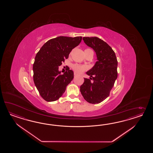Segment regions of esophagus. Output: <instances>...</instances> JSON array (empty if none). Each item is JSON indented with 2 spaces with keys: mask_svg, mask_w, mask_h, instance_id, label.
<instances>
[{
  "mask_svg": "<svg viewBox=\"0 0 153 153\" xmlns=\"http://www.w3.org/2000/svg\"><path fill=\"white\" fill-rule=\"evenodd\" d=\"M77 76H78V74H76V73H74V77H77Z\"/></svg>",
  "mask_w": 153,
  "mask_h": 153,
  "instance_id": "obj_1",
  "label": "esophagus"
}]
</instances>
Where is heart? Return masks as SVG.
Masks as SVG:
<instances>
[{
  "mask_svg": "<svg viewBox=\"0 0 153 153\" xmlns=\"http://www.w3.org/2000/svg\"><path fill=\"white\" fill-rule=\"evenodd\" d=\"M91 51V50L90 49H86L85 51ZM72 68L74 71L75 73L78 74H81L85 71L87 70L86 67L82 65H79V64H74V65H72Z\"/></svg>",
  "mask_w": 153,
  "mask_h": 153,
  "instance_id": "b5f03b06",
  "label": "heart"
}]
</instances>
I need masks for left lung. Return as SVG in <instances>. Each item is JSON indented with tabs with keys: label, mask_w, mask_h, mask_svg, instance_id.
Here are the masks:
<instances>
[{
	"label": "left lung",
	"mask_w": 153,
	"mask_h": 153,
	"mask_svg": "<svg viewBox=\"0 0 153 153\" xmlns=\"http://www.w3.org/2000/svg\"><path fill=\"white\" fill-rule=\"evenodd\" d=\"M83 40L95 51L97 61L86 72L90 77L84 78L80 91L89 103L97 104L109 96L118 76V61L111 47L102 39L97 37H83Z\"/></svg>",
	"instance_id": "1"
}]
</instances>
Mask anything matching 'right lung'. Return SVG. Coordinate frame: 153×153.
Masks as SVG:
<instances>
[{"mask_svg": "<svg viewBox=\"0 0 153 153\" xmlns=\"http://www.w3.org/2000/svg\"><path fill=\"white\" fill-rule=\"evenodd\" d=\"M81 40L82 36H59L48 40L37 52L33 78L40 96L46 102L57 100L74 79V72L69 67L63 74L58 68Z\"/></svg>", "mask_w": 153, "mask_h": 153, "instance_id": "1", "label": "right lung"}]
</instances>
